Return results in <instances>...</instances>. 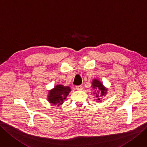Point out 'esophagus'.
<instances>
[{
    "label": "esophagus",
    "mask_w": 147,
    "mask_h": 147,
    "mask_svg": "<svg viewBox=\"0 0 147 147\" xmlns=\"http://www.w3.org/2000/svg\"><path fill=\"white\" fill-rule=\"evenodd\" d=\"M76 88L78 90H82L83 89V86L82 85H79L76 86Z\"/></svg>",
    "instance_id": "esophagus-1"
}]
</instances>
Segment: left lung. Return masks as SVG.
Instances as JSON below:
<instances>
[{"label":"left lung","instance_id":"1","mask_svg":"<svg viewBox=\"0 0 147 147\" xmlns=\"http://www.w3.org/2000/svg\"><path fill=\"white\" fill-rule=\"evenodd\" d=\"M91 87L94 90L93 93L94 94H96V97H97L96 100L98 102H100L102 101V97L105 96L107 94L108 88H106L100 81L97 79H93Z\"/></svg>","mask_w":147,"mask_h":147}]
</instances>
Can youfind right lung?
Here are the masks:
<instances>
[{"instance_id": "1", "label": "right lung", "mask_w": 147, "mask_h": 147, "mask_svg": "<svg viewBox=\"0 0 147 147\" xmlns=\"http://www.w3.org/2000/svg\"><path fill=\"white\" fill-rule=\"evenodd\" d=\"M71 91V89L68 86H64L61 84L57 85L53 89L49 90L47 95L48 101L53 105H57V106L62 105Z\"/></svg>"}]
</instances>
